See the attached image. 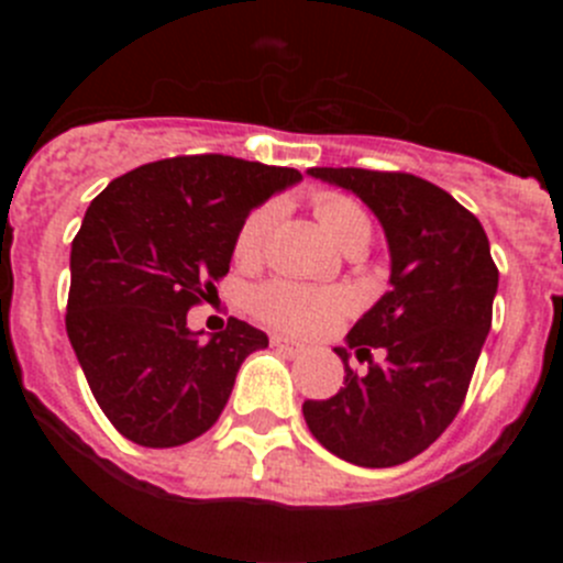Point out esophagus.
I'll return each instance as SVG.
<instances>
[{
  "mask_svg": "<svg viewBox=\"0 0 563 563\" xmlns=\"http://www.w3.org/2000/svg\"><path fill=\"white\" fill-rule=\"evenodd\" d=\"M271 343L273 346H278V350L290 352V355H301V352L307 350L301 341H292V338H285V335H271Z\"/></svg>",
  "mask_w": 563,
  "mask_h": 563,
  "instance_id": "1",
  "label": "esophagus"
}]
</instances>
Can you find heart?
<instances>
[{
	"instance_id": "obj_1",
	"label": "heart",
	"mask_w": 563,
	"mask_h": 563,
	"mask_svg": "<svg viewBox=\"0 0 563 563\" xmlns=\"http://www.w3.org/2000/svg\"><path fill=\"white\" fill-rule=\"evenodd\" d=\"M276 208L262 206L247 213V220L239 228L233 239V258L239 265L256 262L265 236L273 225ZM316 217L330 233V239L338 247L350 245H369L372 239V220L366 208L346 194H324L316 200ZM251 307L262 321L278 327V330L298 332V335H316L327 332L341 321L352 307L350 292L332 290V287H310L287 282V278H273L258 290H253Z\"/></svg>"
}]
</instances>
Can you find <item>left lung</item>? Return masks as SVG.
<instances>
[{
  "label": "left lung",
  "mask_w": 563,
  "mask_h": 563,
  "mask_svg": "<svg viewBox=\"0 0 563 563\" xmlns=\"http://www.w3.org/2000/svg\"><path fill=\"white\" fill-rule=\"evenodd\" d=\"M310 177L355 194L380 222L389 245V292L357 318L343 361V386L330 400L301 406L312 437L361 467H391L422 454L449 429L490 332L499 271L474 213L415 174L310 168ZM386 358L349 369L355 351Z\"/></svg>",
  "instance_id": "left-lung-1"
}]
</instances>
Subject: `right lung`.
I'll return each instance as SVG.
<instances>
[{"instance_id": "add662e5", "label": "right lung", "mask_w": 563, "mask_h": 563, "mask_svg": "<svg viewBox=\"0 0 563 563\" xmlns=\"http://www.w3.org/2000/svg\"><path fill=\"white\" fill-rule=\"evenodd\" d=\"M296 183V168L191 154L134 168L89 202L69 251L67 338L126 440L174 449L206 434L242 361L267 346L239 318L206 341L188 310L217 292L247 213Z\"/></svg>"}]
</instances>
